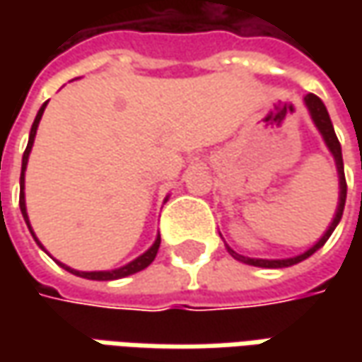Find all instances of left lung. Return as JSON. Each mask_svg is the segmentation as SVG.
I'll return each mask as SVG.
<instances>
[{
    "mask_svg": "<svg viewBox=\"0 0 362 362\" xmlns=\"http://www.w3.org/2000/svg\"><path fill=\"white\" fill-rule=\"evenodd\" d=\"M304 105H306L308 112H310V119H313L314 127H316L318 132L322 134L325 145L328 146V151L332 153L334 163H337V171H339V189H341V191H339V205H337V211H334V217H332V221H330L328 230L322 233V238L314 243L313 247H308L304 254H300V256L284 257V259L247 257V256H242V254H238V252H233L230 245L226 243V247H228V252H230L231 256L235 257L238 262L247 264V266H257V268H288V266H294V264H298V262H302V259L310 257L316 250H320V247L327 243V240L332 235L334 228L339 226V221H341V217H342V211H344V202H346V181H344V165H342L341 143H339V139H337V134H334V127H332V122H330V117H328V110H327V106H325V103H322L316 94H306V96H304Z\"/></svg>",
    "mask_w": 362,
    "mask_h": 362,
    "instance_id": "obj_1",
    "label": "left lung"
}]
</instances>
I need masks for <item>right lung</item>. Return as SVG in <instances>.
Masks as SVG:
<instances>
[{"label":"right lung","mask_w":362,"mask_h":362,"mask_svg":"<svg viewBox=\"0 0 362 362\" xmlns=\"http://www.w3.org/2000/svg\"><path fill=\"white\" fill-rule=\"evenodd\" d=\"M48 103H44L42 108L37 110V115H35L34 124H32V131H30V141H28V146H25V151H23V157H21V175H20V209H21V216L25 219V223H28V230L30 233L34 235L35 243L44 250V245L40 243V240L35 238L34 230H32V226H30V217H28V209H25V193H23V189H25V167H28V159H30V153H32V146H34V139H35V131H37V124H40V120H42V115H44V108H46ZM167 202V199H165ZM159 245H160V235L155 238V242L153 245L146 250L145 254H141L139 257H134L132 262L129 264H124V266H120L117 270H100V272H80L74 270V268H70V266H66L62 262H58L60 266H62L64 270H68L70 274H74V276H80V278H86V280H119V278H127V276H132V274H136V272L145 270L146 266L155 259L157 256V252H159Z\"/></svg>","instance_id":"add662e5"}]
</instances>
